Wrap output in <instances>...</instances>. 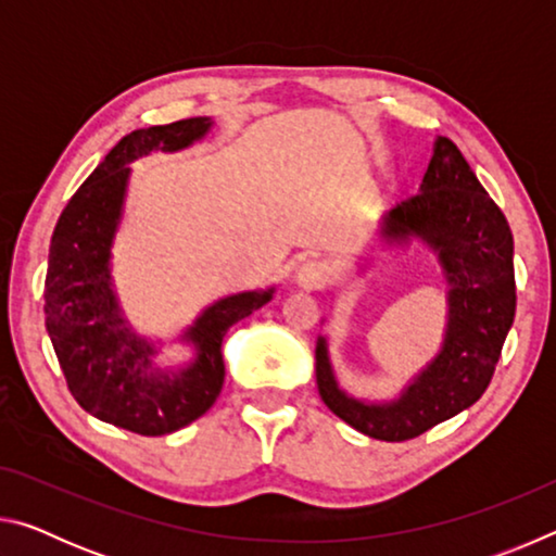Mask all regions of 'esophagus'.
I'll list each match as a JSON object with an SVG mask.
<instances>
[{"mask_svg": "<svg viewBox=\"0 0 556 556\" xmlns=\"http://www.w3.org/2000/svg\"><path fill=\"white\" fill-rule=\"evenodd\" d=\"M294 281L301 289H318L326 281V269L321 262H314V260H306L301 262L294 271Z\"/></svg>", "mask_w": 556, "mask_h": 556, "instance_id": "obj_1", "label": "esophagus"}]
</instances>
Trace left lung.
Instances as JSON below:
<instances>
[{
    "mask_svg": "<svg viewBox=\"0 0 556 556\" xmlns=\"http://www.w3.org/2000/svg\"><path fill=\"white\" fill-rule=\"evenodd\" d=\"M384 250L421 244L446 287V326L437 355L388 400H365L338 380L328 336L316 341L318 394L345 425L380 441L425 434L481 400L515 318L513 232L456 144L434 139L419 193L380 215ZM357 262V271H365ZM324 324V321H321Z\"/></svg>",
    "mask_w": 556,
    "mask_h": 556,
    "instance_id": "obj_1",
    "label": "left lung"
}]
</instances>
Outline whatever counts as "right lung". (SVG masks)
I'll list each match as a JSON object with an SVG mask.
<instances>
[{"label":"right lung","instance_id":"add662e5","mask_svg":"<svg viewBox=\"0 0 556 556\" xmlns=\"http://www.w3.org/2000/svg\"><path fill=\"white\" fill-rule=\"evenodd\" d=\"M211 129V117H191L122 137L75 191L51 238L46 331L68 390L92 417L142 437L172 434L213 407L225 380V333L277 291L271 285L215 299L172 341L139 333L119 304L112 248L125 218L131 164L154 152H184ZM172 342L189 355L164 366L157 355Z\"/></svg>","mask_w":556,"mask_h":556}]
</instances>
